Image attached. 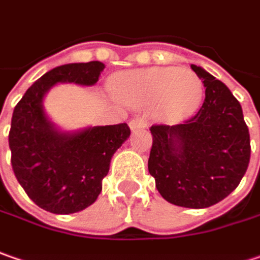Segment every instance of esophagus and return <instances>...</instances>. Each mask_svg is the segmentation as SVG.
<instances>
[{"label":"esophagus","mask_w":260,"mask_h":260,"mask_svg":"<svg viewBox=\"0 0 260 260\" xmlns=\"http://www.w3.org/2000/svg\"><path fill=\"white\" fill-rule=\"evenodd\" d=\"M129 128H131V131L145 129V128H147V122H145V119H144V118L131 119Z\"/></svg>","instance_id":"1"}]
</instances>
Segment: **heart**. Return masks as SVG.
<instances>
[{"mask_svg": "<svg viewBox=\"0 0 260 260\" xmlns=\"http://www.w3.org/2000/svg\"><path fill=\"white\" fill-rule=\"evenodd\" d=\"M112 93L122 103L144 108L160 122L176 123L189 118L201 105L204 84L187 68L151 67L118 74L112 80Z\"/></svg>", "mask_w": 260, "mask_h": 260, "instance_id": "b5f03b06", "label": "heart"}]
</instances>
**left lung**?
<instances>
[{"instance_id": "left-lung-1", "label": "left lung", "mask_w": 260, "mask_h": 260, "mask_svg": "<svg viewBox=\"0 0 260 260\" xmlns=\"http://www.w3.org/2000/svg\"><path fill=\"white\" fill-rule=\"evenodd\" d=\"M205 87L202 108L179 125L151 126L148 172L170 204L208 208L239 186L250 160V135L229 87L190 65Z\"/></svg>"}]
</instances>
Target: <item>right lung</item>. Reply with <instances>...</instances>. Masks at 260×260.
Segmentation results:
<instances>
[{
    "label": "right lung",
    "instance_id": "obj_1",
    "mask_svg": "<svg viewBox=\"0 0 260 260\" xmlns=\"http://www.w3.org/2000/svg\"><path fill=\"white\" fill-rule=\"evenodd\" d=\"M103 70L100 61L56 67L33 83L14 108L8 135L11 166L28 198L45 211L74 214L94 204L113 154L129 138L126 123L63 131L45 112L43 100L52 87L94 85Z\"/></svg>",
    "mask_w": 260,
    "mask_h": 260
}]
</instances>
